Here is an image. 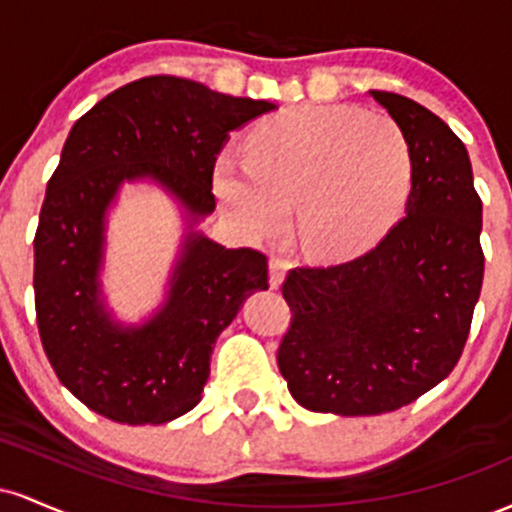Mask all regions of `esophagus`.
<instances>
[{
  "mask_svg": "<svg viewBox=\"0 0 512 512\" xmlns=\"http://www.w3.org/2000/svg\"><path fill=\"white\" fill-rule=\"evenodd\" d=\"M286 269H289V264L281 260V257H272V260H269V286H272V289H279L281 281H284L286 276Z\"/></svg>",
  "mask_w": 512,
  "mask_h": 512,
  "instance_id": "1",
  "label": "esophagus"
}]
</instances>
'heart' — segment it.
I'll use <instances>...</instances> for the list:
<instances>
[{
	"mask_svg": "<svg viewBox=\"0 0 512 512\" xmlns=\"http://www.w3.org/2000/svg\"><path fill=\"white\" fill-rule=\"evenodd\" d=\"M411 178L409 139L392 117L303 105L252 129L245 158L219 156L214 192L245 236H272L296 207L303 250L317 260H346L395 226Z\"/></svg>",
	"mask_w": 512,
	"mask_h": 512,
	"instance_id": "heart-1",
	"label": "heart"
}]
</instances>
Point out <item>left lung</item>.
<instances>
[{"mask_svg": "<svg viewBox=\"0 0 512 512\" xmlns=\"http://www.w3.org/2000/svg\"><path fill=\"white\" fill-rule=\"evenodd\" d=\"M370 96L411 146L404 216L366 255L296 267L281 286L291 327L276 363L293 399L322 414H387L448 378L484 279L481 199L464 144L411 98Z\"/></svg>", "mask_w": 512, "mask_h": 512, "instance_id": "left-lung-1", "label": "left lung"}]
</instances>
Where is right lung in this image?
<instances>
[{
  "label": "right lung",
  "mask_w": 512,
  "mask_h": 512,
  "mask_svg": "<svg viewBox=\"0 0 512 512\" xmlns=\"http://www.w3.org/2000/svg\"><path fill=\"white\" fill-rule=\"evenodd\" d=\"M274 103L233 98L180 76H144L74 122L35 231V317L60 383L117 424L158 426L195 409L216 339L250 293L269 289L267 257L190 231L166 303L137 327L105 310V211L122 182L149 178L185 207L190 228L216 209V156L228 132Z\"/></svg>",
  "instance_id": "obj_1"
}]
</instances>
